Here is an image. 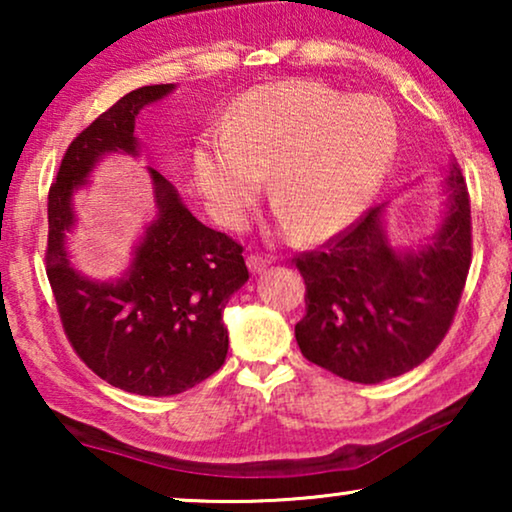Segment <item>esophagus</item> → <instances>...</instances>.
Segmentation results:
<instances>
[{
    "label": "esophagus",
    "instance_id": "obj_1",
    "mask_svg": "<svg viewBox=\"0 0 512 512\" xmlns=\"http://www.w3.org/2000/svg\"><path fill=\"white\" fill-rule=\"evenodd\" d=\"M247 265H249V270H251V272H263V270L268 268V265H270V256L251 254V256L247 258Z\"/></svg>",
    "mask_w": 512,
    "mask_h": 512
}]
</instances>
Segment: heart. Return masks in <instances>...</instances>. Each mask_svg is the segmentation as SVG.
I'll return each mask as SVG.
<instances>
[{"label":"heart","instance_id":"obj_1","mask_svg":"<svg viewBox=\"0 0 512 512\" xmlns=\"http://www.w3.org/2000/svg\"><path fill=\"white\" fill-rule=\"evenodd\" d=\"M398 146L394 111L319 81H275L244 93L193 146V177L209 212L242 228L270 172L279 226L307 242L342 233L387 177Z\"/></svg>","mask_w":512,"mask_h":512}]
</instances>
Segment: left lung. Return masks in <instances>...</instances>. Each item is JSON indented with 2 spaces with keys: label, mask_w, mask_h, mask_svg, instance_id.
<instances>
[{
  "label": "left lung",
  "mask_w": 512,
  "mask_h": 512,
  "mask_svg": "<svg viewBox=\"0 0 512 512\" xmlns=\"http://www.w3.org/2000/svg\"><path fill=\"white\" fill-rule=\"evenodd\" d=\"M445 198L443 221L424 247H394L387 205H377L347 233L296 258L307 286L296 340L307 361L342 380L377 384L429 359L471 268V202L457 163Z\"/></svg>",
  "instance_id": "1"
}]
</instances>
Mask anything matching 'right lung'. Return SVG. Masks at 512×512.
Masks as SVG:
<instances>
[{
  "mask_svg": "<svg viewBox=\"0 0 512 512\" xmlns=\"http://www.w3.org/2000/svg\"><path fill=\"white\" fill-rule=\"evenodd\" d=\"M174 83L123 95L69 144L48 191L46 275L69 342L111 387L139 396H174L207 380L228 354L223 310L249 279L242 247L207 228L163 174L146 167L156 219L132 249L121 277L90 279L69 261L67 233L76 226L74 193L111 153L139 156L135 118Z\"/></svg>",
  "mask_w": 512,
  "mask_h": 512,
  "instance_id": "add662e5",
  "label": "right lung"
}]
</instances>
